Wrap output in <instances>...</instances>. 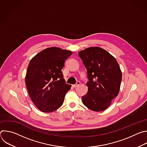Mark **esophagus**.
I'll return each instance as SVG.
<instances>
[{
    "label": "esophagus",
    "instance_id": "34e87169",
    "mask_svg": "<svg viewBox=\"0 0 147 147\" xmlns=\"http://www.w3.org/2000/svg\"><path fill=\"white\" fill-rule=\"evenodd\" d=\"M80 84H81V82H80V81H77V83L76 84L73 85V87H77V86H78Z\"/></svg>",
    "mask_w": 147,
    "mask_h": 147
}]
</instances>
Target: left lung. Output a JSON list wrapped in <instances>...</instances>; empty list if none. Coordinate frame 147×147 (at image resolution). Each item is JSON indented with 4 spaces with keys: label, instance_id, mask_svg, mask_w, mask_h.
<instances>
[{
    "label": "left lung",
    "instance_id": "obj_1",
    "mask_svg": "<svg viewBox=\"0 0 147 147\" xmlns=\"http://www.w3.org/2000/svg\"><path fill=\"white\" fill-rule=\"evenodd\" d=\"M87 70L88 92L82 103L90 109H107L119 92L122 73L116 59L99 47H90L78 52Z\"/></svg>",
    "mask_w": 147,
    "mask_h": 147
}]
</instances>
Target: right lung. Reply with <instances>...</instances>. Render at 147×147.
Instances as JSON below:
<instances>
[{
  "label": "right lung",
  "mask_w": 147,
  "mask_h": 147,
  "mask_svg": "<svg viewBox=\"0 0 147 147\" xmlns=\"http://www.w3.org/2000/svg\"><path fill=\"white\" fill-rule=\"evenodd\" d=\"M72 53L51 47L42 51L30 60L26 84L32 101L41 112H52L63 103L71 86L66 83L61 70Z\"/></svg>",
  "instance_id": "1"
}]
</instances>
